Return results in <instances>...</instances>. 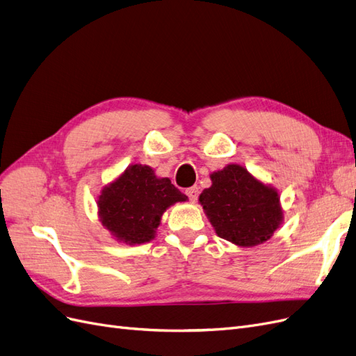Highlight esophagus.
Wrapping results in <instances>:
<instances>
[{"label":"esophagus","mask_w":356,"mask_h":356,"mask_svg":"<svg viewBox=\"0 0 356 356\" xmlns=\"http://www.w3.org/2000/svg\"><path fill=\"white\" fill-rule=\"evenodd\" d=\"M187 196H188V199L195 203L196 200H197V197H199V188L197 187H191V188H188L187 190Z\"/></svg>","instance_id":"1"}]
</instances>
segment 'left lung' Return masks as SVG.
Wrapping results in <instances>:
<instances>
[{
	"label": "left lung",
	"instance_id": "left-lung-1",
	"mask_svg": "<svg viewBox=\"0 0 356 356\" xmlns=\"http://www.w3.org/2000/svg\"><path fill=\"white\" fill-rule=\"evenodd\" d=\"M209 177L212 184L200 193L199 203L221 239L252 248L267 242L281 227L284 211L275 187L236 163Z\"/></svg>",
	"mask_w": 356,
	"mask_h": 356
}]
</instances>
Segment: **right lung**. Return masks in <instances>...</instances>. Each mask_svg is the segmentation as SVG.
Returning a JSON list of instances; mask_svg holds the SVG:
<instances>
[{
	"instance_id": "right-lung-1",
	"label": "right lung",
	"mask_w": 356,
	"mask_h": 356,
	"mask_svg": "<svg viewBox=\"0 0 356 356\" xmlns=\"http://www.w3.org/2000/svg\"><path fill=\"white\" fill-rule=\"evenodd\" d=\"M188 197L160 178L148 165L134 163L106 184L98 196V218L111 238L126 245H141L156 238L161 215Z\"/></svg>"
}]
</instances>
